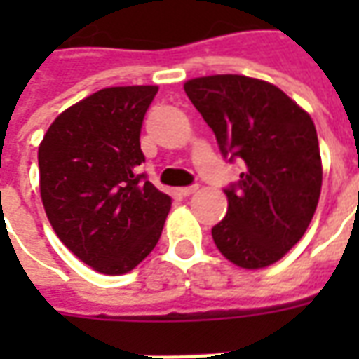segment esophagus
Instances as JSON below:
<instances>
[{"instance_id":"34e87169","label":"esophagus","mask_w":359,"mask_h":359,"mask_svg":"<svg viewBox=\"0 0 359 359\" xmlns=\"http://www.w3.org/2000/svg\"><path fill=\"white\" fill-rule=\"evenodd\" d=\"M196 190H198V187H196V184H194V187H184V188H180L179 194L180 196H190V194H194Z\"/></svg>"}]
</instances>
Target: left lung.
I'll return each instance as SVG.
<instances>
[{
  "mask_svg": "<svg viewBox=\"0 0 359 359\" xmlns=\"http://www.w3.org/2000/svg\"><path fill=\"white\" fill-rule=\"evenodd\" d=\"M184 92L217 138L241 159V180L225 188V219L211 229L219 252L244 269L275 264L300 241L321 194L316 125L269 82L242 74L200 76Z\"/></svg>",
  "mask_w": 359,
  "mask_h": 359,
  "instance_id": "obj_1",
  "label": "left lung"
}]
</instances>
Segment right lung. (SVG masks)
Returning <instances> with one entry per match:
<instances>
[{
	"label": "right lung",
	"mask_w": 359,
	"mask_h": 359,
	"mask_svg": "<svg viewBox=\"0 0 359 359\" xmlns=\"http://www.w3.org/2000/svg\"><path fill=\"white\" fill-rule=\"evenodd\" d=\"M157 86L103 88L59 115L38 148L43 210L59 241L103 275L134 269L163 231L171 198L138 165Z\"/></svg>",
	"instance_id": "right-lung-1"
}]
</instances>
